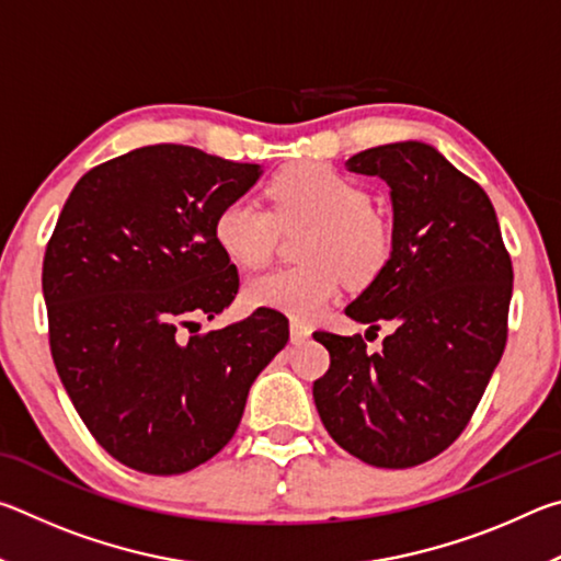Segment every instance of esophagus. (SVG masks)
<instances>
[{"mask_svg": "<svg viewBox=\"0 0 561 561\" xmlns=\"http://www.w3.org/2000/svg\"><path fill=\"white\" fill-rule=\"evenodd\" d=\"M309 336H311V329H309V327L299 324V321H291V324H289V339H291V344H304V341H307Z\"/></svg>", "mask_w": 561, "mask_h": 561, "instance_id": "34e87169", "label": "esophagus"}]
</instances>
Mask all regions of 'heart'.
<instances>
[{"label": "heart", "instance_id": "b5f03b06", "mask_svg": "<svg viewBox=\"0 0 561 561\" xmlns=\"http://www.w3.org/2000/svg\"><path fill=\"white\" fill-rule=\"evenodd\" d=\"M272 213L250 197L227 203L213 234L234 264L260 270L279 244V227L314 222L301 244L297 267L274 270L247 284L254 307L294 319H314L336 297L344 279L354 287L374 282L393 250V232L371 207V193L341 170L317 160L294 163L270 180Z\"/></svg>", "mask_w": 561, "mask_h": 561}]
</instances>
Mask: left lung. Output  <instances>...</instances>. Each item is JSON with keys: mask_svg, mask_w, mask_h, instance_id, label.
<instances>
[{"mask_svg": "<svg viewBox=\"0 0 561 561\" xmlns=\"http://www.w3.org/2000/svg\"><path fill=\"white\" fill-rule=\"evenodd\" d=\"M346 165L383 178L393 201L391 257L346 317L393 334L368 354L360 334L314 331L331 358L314 403L354 458L415 468L458 440L500 364L512 260L485 190L435 148L388 144Z\"/></svg>", "mask_w": 561, "mask_h": 561, "instance_id": "left-lung-1", "label": "left lung"}]
</instances>
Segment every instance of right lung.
Returning a JSON list of instances; mask_svg holds the SVG:
<instances>
[{
	"label": "right lung",
	"mask_w": 561,
	"mask_h": 561,
	"mask_svg": "<svg viewBox=\"0 0 561 561\" xmlns=\"http://www.w3.org/2000/svg\"><path fill=\"white\" fill-rule=\"evenodd\" d=\"M260 165L175 144L136 148L73 185L46 244L49 346L76 413L108 455L180 474L220 453L289 321L260 307L197 334L240 277L213 225Z\"/></svg>",
	"instance_id": "obj_1"
}]
</instances>
